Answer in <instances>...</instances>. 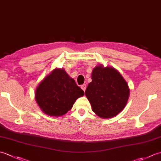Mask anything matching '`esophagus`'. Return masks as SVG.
<instances>
[{"instance_id":"esophagus-1","label":"esophagus","mask_w":161,"mask_h":161,"mask_svg":"<svg viewBox=\"0 0 161 161\" xmlns=\"http://www.w3.org/2000/svg\"><path fill=\"white\" fill-rule=\"evenodd\" d=\"M81 89H82L84 91H86V84L81 85Z\"/></svg>"}]
</instances>
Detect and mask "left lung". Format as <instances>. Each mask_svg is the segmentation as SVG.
I'll list each match as a JSON object with an SVG mask.
<instances>
[{"label":"left lung","instance_id":"1","mask_svg":"<svg viewBox=\"0 0 161 161\" xmlns=\"http://www.w3.org/2000/svg\"><path fill=\"white\" fill-rule=\"evenodd\" d=\"M85 95L96 115L102 118H111L125 107L129 88L118 71L100 65L92 72V81L88 84Z\"/></svg>","mask_w":161,"mask_h":161}]
</instances>
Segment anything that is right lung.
Returning <instances> with one entry per match:
<instances>
[{
    "instance_id": "obj_1",
    "label": "right lung",
    "mask_w": 161,
    "mask_h": 161,
    "mask_svg": "<svg viewBox=\"0 0 161 161\" xmlns=\"http://www.w3.org/2000/svg\"><path fill=\"white\" fill-rule=\"evenodd\" d=\"M84 92L64 70L56 68L39 84L35 99L47 115L60 116L70 111L77 99Z\"/></svg>"
}]
</instances>
